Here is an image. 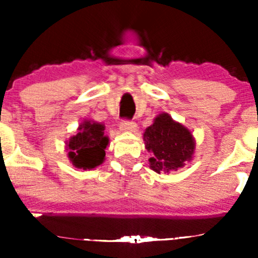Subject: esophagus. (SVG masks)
I'll use <instances>...</instances> for the list:
<instances>
[{"mask_svg": "<svg viewBox=\"0 0 258 258\" xmlns=\"http://www.w3.org/2000/svg\"><path fill=\"white\" fill-rule=\"evenodd\" d=\"M136 122L131 121V119H122L121 124H119V128L126 132H134L136 130Z\"/></svg>", "mask_w": 258, "mask_h": 258, "instance_id": "esophagus-1", "label": "esophagus"}]
</instances>
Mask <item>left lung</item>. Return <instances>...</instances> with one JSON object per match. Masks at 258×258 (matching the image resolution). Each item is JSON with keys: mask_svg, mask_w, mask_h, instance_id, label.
<instances>
[{"mask_svg": "<svg viewBox=\"0 0 258 258\" xmlns=\"http://www.w3.org/2000/svg\"><path fill=\"white\" fill-rule=\"evenodd\" d=\"M146 148L152 153L150 167L161 173L176 171L191 160L195 141L191 132L175 122L167 113H161L144 134Z\"/></svg>", "mask_w": 258, "mask_h": 258, "instance_id": "8db88e82", "label": "left lung"}]
</instances>
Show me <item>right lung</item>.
<instances>
[{"label":"right lung","instance_id":"add662e5","mask_svg":"<svg viewBox=\"0 0 258 258\" xmlns=\"http://www.w3.org/2000/svg\"><path fill=\"white\" fill-rule=\"evenodd\" d=\"M80 132L71 137L67 144L69 157L76 167L95 168L105 160V148L108 139L105 136V126L97 122L86 121L80 126Z\"/></svg>","mask_w":258,"mask_h":258}]
</instances>
